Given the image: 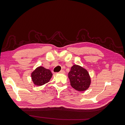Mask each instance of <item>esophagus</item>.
<instances>
[{
  "instance_id": "1",
  "label": "esophagus",
  "mask_w": 125,
  "mask_h": 125,
  "mask_svg": "<svg viewBox=\"0 0 125 125\" xmlns=\"http://www.w3.org/2000/svg\"><path fill=\"white\" fill-rule=\"evenodd\" d=\"M65 73V71H64V70H61V71L59 72V73L64 74V73Z\"/></svg>"
}]
</instances>
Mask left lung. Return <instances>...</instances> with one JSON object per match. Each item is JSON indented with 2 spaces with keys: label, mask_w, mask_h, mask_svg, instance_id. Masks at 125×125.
Wrapping results in <instances>:
<instances>
[{
  "label": "left lung",
  "mask_w": 125,
  "mask_h": 125,
  "mask_svg": "<svg viewBox=\"0 0 125 125\" xmlns=\"http://www.w3.org/2000/svg\"><path fill=\"white\" fill-rule=\"evenodd\" d=\"M68 77L71 86L78 91L86 90L91 83L88 71L84 68L77 65L72 66L68 73Z\"/></svg>",
  "instance_id": "left-lung-1"
}]
</instances>
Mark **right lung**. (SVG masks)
Listing matches in <instances>:
<instances>
[{
  "label": "right lung",
  "instance_id": "add662e5",
  "mask_svg": "<svg viewBox=\"0 0 125 125\" xmlns=\"http://www.w3.org/2000/svg\"><path fill=\"white\" fill-rule=\"evenodd\" d=\"M31 79L34 84L41 86L47 83L52 77V74L50 69L39 66L31 73Z\"/></svg>",
  "mask_w": 125,
  "mask_h": 125
}]
</instances>
